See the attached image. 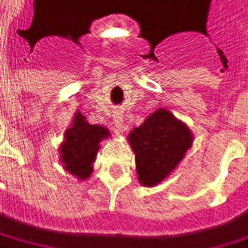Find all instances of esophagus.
Returning <instances> with one entry per match:
<instances>
[{"mask_svg": "<svg viewBox=\"0 0 248 248\" xmlns=\"http://www.w3.org/2000/svg\"><path fill=\"white\" fill-rule=\"evenodd\" d=\"M113 124L116 126V129L122 130V129H124V116H122L121 113H116L115 118H113Z\"/></svg>", "mask_w": 248, "mask_h": 248, "instance_id": "esophagus-1", "label": "esophagus"}]
</instances>
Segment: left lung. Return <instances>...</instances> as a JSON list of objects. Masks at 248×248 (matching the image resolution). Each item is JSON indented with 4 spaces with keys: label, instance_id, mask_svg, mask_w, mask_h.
<instances>
[{
    "label": "left lung",
    "instance_id": "8db88e82",
    "mask_svg": "<svg viewBox=\"0 0 248 248\" xmlns=\"http://www.w3.org/2000/svg\"><path fill=\"white\" fill-rule=\"evenodd\" d=\"M127 142L135 153L139 182L153 187L162 183L183 160L193 145V133L185 122L160 108L129 132Z\"/></svg>",
    "mask_w": 248,
    "mask_h": 248
}]
</instances>
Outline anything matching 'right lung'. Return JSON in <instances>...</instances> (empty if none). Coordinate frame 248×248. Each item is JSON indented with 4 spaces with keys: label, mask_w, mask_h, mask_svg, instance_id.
Returning a JSON list of instances; mask_svg holds the SVG:
<instances>
[{
    "label": "right lung",
    "mask_w": 248,
    "mask_h": 248,
    "mask_svg": "<svg viewBox=\"0 0 248 248\" xmlns=\"http://www.w3.org/2000/svg\"><path fill=\"white\" fill-rule=\"evenodd\" d=\"M110 132L101 124H91L86 118L75 112L71 126L63 133V140L59 145V160L63 169L78 180H88L93 171L99 145L108 139Z\"/></svg>",
    "instance_id": "1"
}]
</instances>
